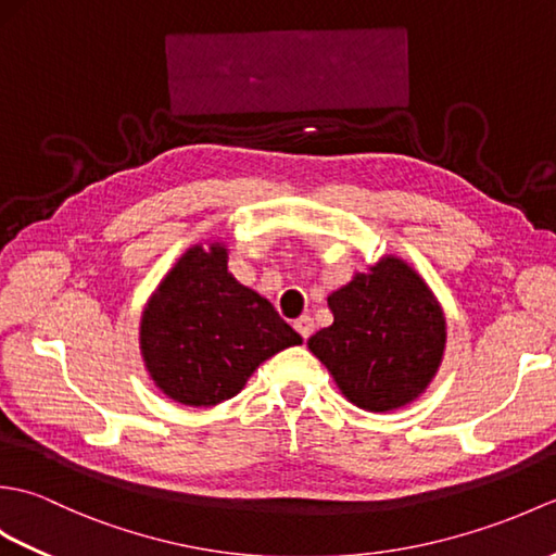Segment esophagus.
<instances>
[{"mask_svg": "<svg viewBox=\"0 0 556 556\" xmlns=\"http://www.w3.org/2000/svg\"><path fill=\"white\" fill-rule=\"evenodd\" d=\"M293 329H296V332L303 337V341L308 339L311 334H313V329H315V325H313V317H308V315H303V317H299L296 323H293Z\"/></svg>", "mask_w": 556, "mask_h": 556, "instance_id": "1", "label": "esophagus"}]
</instances>
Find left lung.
I'll return each instance as SVG.
<instances>
[{
	"instance_id": "left-lung-1",
	"label": "left lung",
	"mask_w": 556,
	"mask_h": 556,
	"mask_svg": "<svg viewBox=\"0 0 556 556\" xmlns=\"http://www.w3.org/2000/svg\"><path fill=\"white\" fill-rule=\"evenodd\" d=\"M334 323L308 339L337 387L363 410L416 401L440 368L446 344L442 305L401 257L384 255L329 293Z\"/></svg>"
}]
</instances>
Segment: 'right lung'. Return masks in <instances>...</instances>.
<instances>
[{"label": "right lung", "instance_id": "right-lung-1", "mask_svg": "<svg viewBox=\"0 0 556 556\" xmlns=\"http://www.w3.org/2000/svg\"><path fill=\"white\" fill-rule=\"evenodd\" d=\"M301 341L267 299L231 277L224 243L188 248L140 320L150 377L195 408L236 396L260 363Z\"/></svg>", "mask_w": 556, "mask_h": 556}]
</instances>
